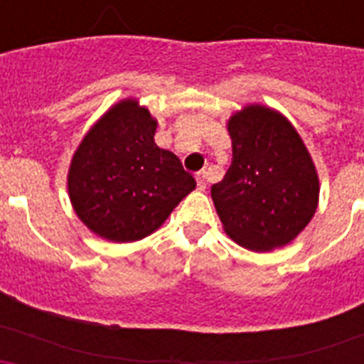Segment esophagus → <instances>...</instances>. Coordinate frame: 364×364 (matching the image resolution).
Segmentation results:
<instances>
[{"mask_svg": "<svg viewBox=\"0 0 364 364\" xmlns=\"http://www.w3.org/2000/svg\"><path fill=\"white\" fill-rule=\"evenodd\" d=\"M195 178H197L198 189H205V171H198Z\"/></svg>", "mask_w": 364, "mask_h": 364, "instance_id": "obj_1", "label": "esophagus"}]
</instances>
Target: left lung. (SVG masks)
Masks as SVG:
<instances>
[{"label": "left lung", "mask_w": 364, "mask_h": 364, "mask_svg": "<svg viewBox=\"0 0 364 364\" xmlns=\"http://www.w3.org/2000/svg\"><path fill=\"white\" fill-rule=\"evenodd\" d=\"M228 131L231 166L211 186L224 230L253 252L284 246L317 208L319 180L310 154L290 122L260 105L231 117Z\"/></svg>", "instance_id": "obj_1"}]
</instances>
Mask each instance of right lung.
Masks as SVG:
<instances>
[{
    "label": "right lung",
    "mask_w": 364,
    "mask_h": 364,
    "mask_svg": "<svg viewBox=\"0 0 364 364\" xmlns=\"http://www.w3.org/2000/svg\"><path fill=\"white\" fill-rule=\"evenodd\" d=\"M156 122L125 100L95 124L74 153L69 195L89 230L114 242L153 233L197 182L154 144Z\"/></svg>",
    "instance_id": "1"
}]
</instances>
